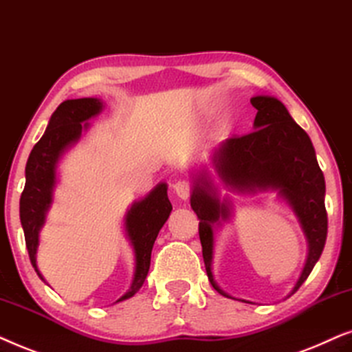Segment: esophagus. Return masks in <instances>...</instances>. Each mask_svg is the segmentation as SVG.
I'll list each match as a JSON object with an SVG mask.
<instances>
[{
    "label": "esophagus",
    "instance_id": "34e87169",
    "mask_svg": "<svg viewBox=\"0 0 352 352\" xmlns=\"http://www.w3.org/2000/svg\"><path fill=\"white\" fill-rule=\"evenodd\" d=\"M173 193L179 196L180 199H188L191 195V184L188 180H179L173 185Z\"/></svg>",
    "mask_w": 352,
    "mask_h": 352
}]
</instances>
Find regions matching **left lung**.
Here are the masks:
<instances>
[{
  "instance_id": "left-lung-1",
  "label": "left lung",
  "mask_w": 352,
  "mask_h": 352,
  "mask_svg": "<svg viewBox=\"0 0 352 352\" xmlns=\"http://www.w3.org/2000/svg\"><path fill=\"white\" fill-rule=\"evenodd\" d=\"M251 104L257 109L254 132L220 143L210 164L220 185L227 190L238 195L275 191L298 217L309 251L301 277L289 293L292 296L306 282L325 246L329 228L325 179L311 138L293 120L283 102L274 96L257 95L251 98ZM191 175L193 191L190 203L199 219V240L208 278L215 292L232 298L219 287L212 275L214 228L230 220L232 201L220 199L219 188L206 168ZM241 301L250 302L246 299Z\"/></svg>"
}]
</instances>
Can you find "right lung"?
<instances>
[{
  "label": "right lung",
  "instance_id": "right-lung-1",
  "mask_svg": "<svg viewBox=\"0 0 352 352\" xmlns=\"http://www.w3.org/2000/svg\"><path fill=\"white\" fill-rule=\"evenodd\" d=\"M102 101L98 98L65 100L51 116L43 137L32 149L25 166V188L21 196V223L25 235L30 262L36 275L43 280L36 265V250L40 232L46 222V214L53 204V193L58 184V164L69 148L78 142L90 127L91 117L102 111ZM172 210L167 198V185L159 184L143 199L135 201L125 212L124 228L135 254V274L129 292L116 302L132 298L146 280L151 251L157 233L166 223Z\"/></svg>",
  "mask_w": 352,
  "mask_h": 352
}]
</instances>
